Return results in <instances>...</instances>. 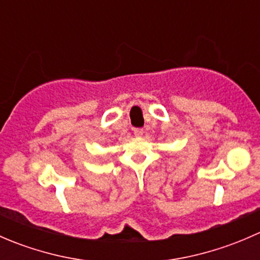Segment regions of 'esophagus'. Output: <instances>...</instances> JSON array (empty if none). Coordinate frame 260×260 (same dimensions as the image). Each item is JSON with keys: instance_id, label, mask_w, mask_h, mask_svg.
<instances>
[{"instance_id": "34e87169", "label": "esophagus", "mask_w": 260, "mask_h": 260, "mask_svg": "<svg viewBox=\"0 0 260 260\" xmlns=\"http://www.w3.org/2000/svg\"><path fill=\"white\" fill-rule=\"evenodd\" d=\"M133 133H135L136 137H141V136H143V129L142 128H136V129L133 131Z\"/></svg>"}]
</instances>
